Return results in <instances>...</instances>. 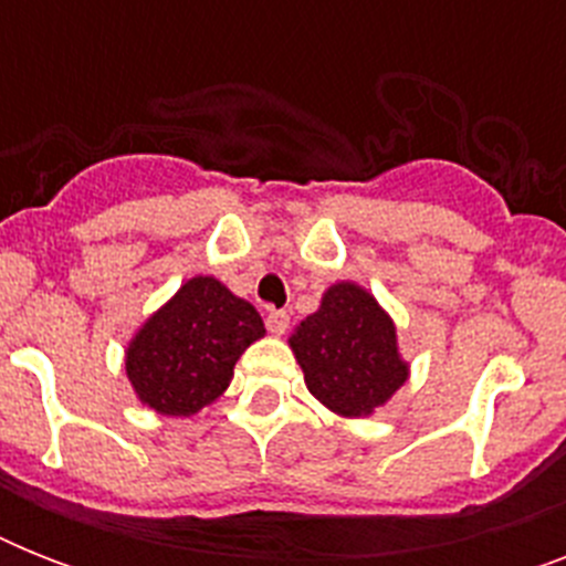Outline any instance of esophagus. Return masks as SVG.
Listing matches in <instances>:
<instances>
[{
  "label": "esophagus",
  "mask_w": 566,
  "mask_h": 566,
  "mask_svg": "<svg viewBox=\"0 0 566 566\" xmlns=\"http://www.w3.org/2000/svg\"><path fill=\"white\" fill-rule=\"evenodd\" d=\"M291 326V314L287 311H266V328L270 335H284Z\"/></svg>",
  "instance_id": "esophagus-1"
}]
</instances>
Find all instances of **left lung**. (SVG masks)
I'll return each mask as SVG.
<instances>
[{"instance_id": "left-lung-1", "label": "left lung", "mask_w": 566, "mask_h": 566, "mask_svg": "<svg viewBox=\"0 0 566 566\" xmlns=\"http://www.w3.org/2000/svg\"><path fill=\"white\" fill-rule=\"evenodd\" d=\"M305 385L328 411L370 417L408 381L390 314L361 284H332L291 335Z\"/></svg>"}]
</instances>
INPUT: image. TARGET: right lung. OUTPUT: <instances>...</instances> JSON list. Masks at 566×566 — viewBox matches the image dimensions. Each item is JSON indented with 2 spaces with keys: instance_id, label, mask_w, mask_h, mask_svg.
I'll list each match as a JSON object with an SVG mask.
<instances>
[{
  "instance_id": "add662e5",
  "label": "right lung",
  "mask_w": 566,
  "mask_h": 566,
  "mask_svg": "<svg viewBox=\"0 0 566 566\" xmlns=\"http://www.w3.org/2000/svg\"><path fill=\"white\" fill-rule=\"evenodd\" d=\"M264 319L213 275H193L126 346V376L137 399L164 417H193L234 376Z\"/></svg>"
}]
</instances>
